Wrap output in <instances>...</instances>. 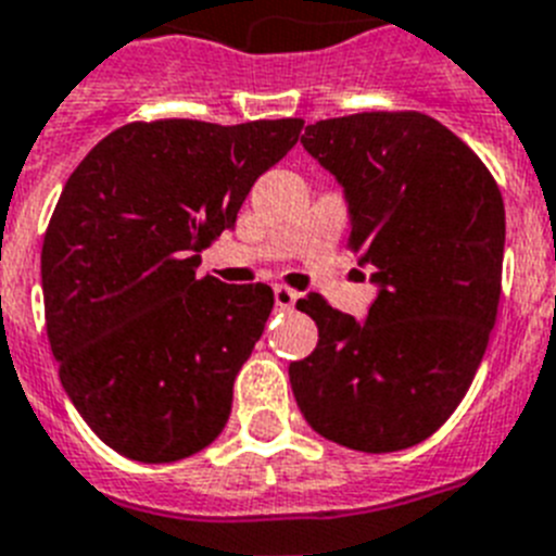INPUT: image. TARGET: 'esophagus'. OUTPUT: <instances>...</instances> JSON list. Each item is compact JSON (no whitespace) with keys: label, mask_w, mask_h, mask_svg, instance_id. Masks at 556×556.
I'll return each mask as SVG.
<instances>
[{"label":"esophagus","mask_w":556,"mask_h":556,"mask_svg":"<svg viewBox=\"0 0 556 556\" xmlns=\"http://www.w3.org/2000/svg\"><path fill=\"white\" fill-rule=\"evenodd\" d=\"M299 293L291 291L288 285H274V305H277V311H291L293 305H296Z\"/></svg>","instance_id":"esophagus-1"}]
</instances>
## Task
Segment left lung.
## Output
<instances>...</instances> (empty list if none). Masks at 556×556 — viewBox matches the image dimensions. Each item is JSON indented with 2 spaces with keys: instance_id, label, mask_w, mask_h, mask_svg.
I'll use <instances>...</instances> for the list:
<instances>
[{
  "instance_id": "1",
  "label": "left lung",
  "mask_w": 556,
  "mask_h": 556,
  "mask_svg": "<svg viewBox=\"0 0 556 556\" xmlns=\"http://www.w3.org/2000/svg\"><path fill=\"white\" fill-rule=\"evenodd\" d=\"M302 144L344 187L350 249L380 291L366 321L299 299L318 327L316 350L288 369L299 412L352 451L419 445L456 412L495 327L504 198L484 162L419 111L318 119Z\"/></svg>"
}]
</instances>
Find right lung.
<instances>
[{
    "mask_svg": "<svg viewBox=\"0 0 556 556\" xmlns=\"http://www.w3.org/2000/svg\"><path fill=\"white\" fill-rule=\"evenodd\" d=\"M302 125L128 123L66 181L41 249L47 338L64 392L111 451L164 465L224 431L274 291L195 271Z\"/></svg>",
    "mask_w": 556,
    "mask_h": 556,
    "instance_id": "add662e5",
    "label": "right lung"
}]
</instances>
